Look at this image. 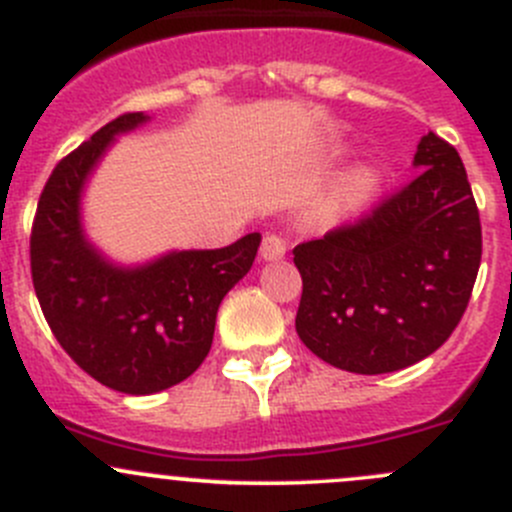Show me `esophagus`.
<instances>
[{"instance_id":"esophagus-1","label":"esophagus","mask_w":512,"mask_h":512,"mask_svg":"<svg viewBox=\"0 0 512 512\" xmlns=\"http://www.w3.org/2000/svg\"><path fill=\"white\" fill-rule=\"evenodd\" d=\"M260 255H262V260H265V262L282 260V257L287 255L285 237L277 235V232H270V235H265V240H262V247H260Z\"/></svg>"}]
</instances>
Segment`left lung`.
Wrapping results in <instances>:
<instances>
[{
  "label": "left lung",
  "instance_id": "obj_1",
  "mask_svg": "<svg viewBox=\"0 0 512 512\" xmlns=\"http://www.w3.org/2000/svg\"><path fill=\"white\" fill-rule=\"evenodd\" d=\"M414 168L421 173L359 223L294 247V327L337 369H406L436 352L468 307L483 242L463 160L428 133Z\"/></svg>",
  "mask_w": 512,
  "mask_h": 512
}]
</instances>
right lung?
Listing matches in <instances>:
<instances>
[{
  "instance_id": "add662e5",
  "label": "right lung",
  "mask_w": 512,
  "mask_h": 512,
  "mask_svg": "<svg viewBox=\"0 0 512 512\" xmlns=\"http://www.w3.org/2000/svg\"><path fill=\"white\" fill-rule=\"evenodd\" d=\"M151 121L106 123L46 180L32 227V280L56 342L89 376L148 396L205 361L223 297L250 272L260 232L220 250H170L138 265L111 260L84 227L86 183L118 136Z\"/></svg>"
}]
</instances>
